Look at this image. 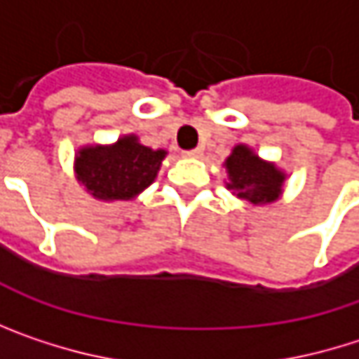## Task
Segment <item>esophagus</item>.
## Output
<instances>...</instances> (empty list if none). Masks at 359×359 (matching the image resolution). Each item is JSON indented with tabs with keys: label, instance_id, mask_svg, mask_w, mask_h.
Listing matches in <instances>:
<instances>
[{
	"label": "esophagus",
	"instance_id": "obj_1",
	"mask_svg": "<svg viewBox=\"0 0 359 359\" xmlns=\"http://www.w3.org/2000/svg\"><path fill=\"white\" fill-rule=\"evenodd\" d=\"M184 156H189V158H201V156H203V149H201V147H195V149L187 151Z\"/></svg>",
	"mask_w": 359,
	"mask_h": 359
}]
</instances>
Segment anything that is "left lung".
Instances as JSON below:
<instances>
[{
	"instance_id": "left-lung-1",
	"label": "left lung",
	"mask_w": 359,
	"mask_h": 359,
	"mask_svg": "<svg viewBox=\"0 0 359 359\" xmlns=\"http://www.w3.org/2000/svg\"><path fill=\"white\" fill-rule=\"evenodd\" d=\"M226 168V189L250 205H270L283 197L287 172L274 162L259 158L250 145L239 143L222 164Z\"/></svg>"
}]
</instances>
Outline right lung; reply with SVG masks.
<instances>
[{
	"mask_svg": "<svg viewBox=\"0 0 359 359\" xmlns=\"http://www.w3.org/2000/svg\"><path fill=\"white\" fill-rule=\"evenodd\" d=\"M166 149H151L137 135L83 145L74 154V179L97 201H128L141 195L162 168Z\"/></svg>",
	"mask_w": 359,
	"mask_h": 359,
	"instance_id": "right-lung-1",
	"label": "right lung"
}]
</instances>
